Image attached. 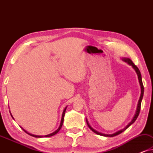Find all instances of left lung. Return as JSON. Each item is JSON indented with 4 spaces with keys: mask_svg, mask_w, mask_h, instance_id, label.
I'll use <instances>...</instances> for the list:
<instances>
[{
    "mask_svg": "<svg viewBox=\"0 0 153 153\" xmlns=\"http://www.w3.org/2000/svg\"><path fill=\"white\" fill-rule=\"evenodd\" d=\"M122 60H123V61H125V62H127V64H129V65H131V67H132L133 69L135 70V72H136V73H137V76H138V79H139V84H140V87H141V95H140L139 102H138L137 110H136L135 114H134V116L133 118L131 119V120L128 123V125H126V127H124V128L122 129H120V130H118V131H116V132H115L114 134H103V133L99 132V131H96L95 129H94L93 127L91 126V125L89 124L87 118H86V123H87L88 126L89 127V128L91 129V130L93 131V132H95V134H98V135L104 136V137H115V136H116V135L120 134V133H122L123 131H124L125 130V129H127V128H128V127L130 126L131 124H133V123L135 122V120H137V118H138V116H139V112H140V109H141V101H142V99H143V93H144V88H143V83H142V78H141V72H140L139 68H138L133 63V62L131 61V60L129 59V58H122Z\"/></svg>",
    "mask_w": 153,
    "mask_h": 153,
    "instance_id": "left-lung-1",
    "label": "left lung"
}]
</instances>
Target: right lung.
Wrapping results in <instances>:
<instances>
[{"label": "right lung", "mask_w": 153, "mask_h": 153, "mask_svg": "<svg viewBox=\"0 0 153 153\" xmlns=\"http://www.w3.org/2000/svg\"><path fill=\"white\" fill-rule=\"evenodd\" d=\"M67 107H68V106H66L65 108H64V110H63V112H62V118H61V120H60V126L58 127V128L56 129V131H54L53 132H52V133H51V134H47V135H45V136H38V135H35V134H30V133H29V132H28V131H27L26 130H25V129L23 128V127H22V129L23 130H24L25 132L26 133H27L28 134H29V135H30V136H32V137H36V138H42V137H51V136H53V135H55V134H57L58 131H60V129H61V127H62V124H63V121H64V116H65V111H66V108H67ZM10 115H11V116L12 117V118L14 119V118H13V116H12V114H11V112H10Z\"/></svg>", "instance_id": "1"}]
</instances>
